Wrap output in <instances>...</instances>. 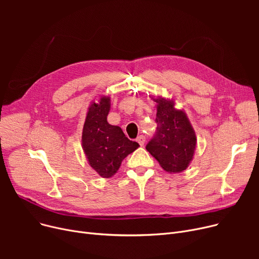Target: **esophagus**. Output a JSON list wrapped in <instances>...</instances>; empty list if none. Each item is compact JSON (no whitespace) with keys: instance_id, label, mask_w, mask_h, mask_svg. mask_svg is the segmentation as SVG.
Masks as SVG:
<instances>
[{"instance_id":"34e87169","label":"esophagus","mask_w":259,"mask_h":259,"mask_svg":"<svg viewBox=\"0 0 259 259\" xmlns=\"http://www.w3.org/2000/svg\"><path fill=\"white\" fill-rule=\"evenodd\" d=\"M145 141H146V138L144 137V135H140V137H138V139H137V142H138L141 146H144Z\"/></svg>"}]
</instances>
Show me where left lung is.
<instances>
[{
	"instance_id": "left-lung-1",
	"label": "left lung",
	"mask_w": 259,
	"mask_h": 259,
	"mask_svg": "<svg viewBox=\"0 0 259 259\" xmlns=\"http://www.w3.org/2000/svg\"><path fill=\"white\" fill-rule=\"evenodd\" d=\"M155 102L158 104L157 127L146 149L167 172H182L193 158L196 146L194 130L185 112L174 109L171 101L160 98Z\"/></svg>"
}]
</instances>
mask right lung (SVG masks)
I'll return each instance as SVG.
<instances>
[{"label": "right lung", "mask_w": 259, "mask_h": 259, "mask_svg": "<svg viewBox=\"0 0 259 259\" xmlns=\"http://www.w3.org/2000/svg\"><path fill=\"white\" fill-rule=\"evenodd\" d=\"M109 110V98H102L99 104L93 103L89 107L81 137L90 166L105 179L114 175L122 159L140 147L137 142L127 139L119 127L108 124Z\"/></svg>", "instance_id": "1"}]
</instances>
